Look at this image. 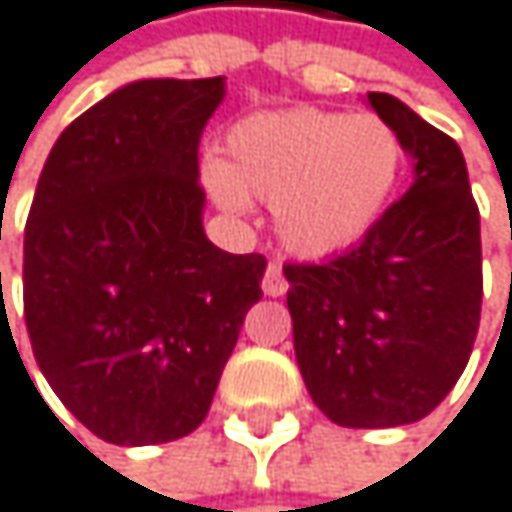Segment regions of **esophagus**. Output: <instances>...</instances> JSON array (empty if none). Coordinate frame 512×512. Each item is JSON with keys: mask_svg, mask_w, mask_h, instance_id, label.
Segmentation results:
<instances>
[{"mask_svg": "<svg viewBox=\"0 0 512 512\" xmlns=\"http://www.w3.org/2000/svg\"><path fill=\"white\" fill-rule=\"evenodd\" d=\"M286 289H289V280L283 277L280 262H268V268L262 274V292L271 295V298H277V295H286Z\"/></svg>", "mask_w": 512, "mask_h": 512, "instance_id": "34e87169", "label": "esophagus"}]
</instances>
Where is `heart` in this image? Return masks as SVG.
Here are the masks:
<instances>
[{"label": "heart", "instance_id": "b5f03b06", "mask_svg": "<svg viewBox=\"0 0 512 512\" xmlns=\"http://www.w3.org/2000/svg\"><path fill=\"white\" fill-rule=\"evenodd\" d=\"M404 174V141L377 114L292 108L241 120L226 162L202 168L223 211L274 205L280 241L307 259L344 253L383 220Z\"/></svg>", "mask_w": 512, "mask_h": 512}]
</instances>
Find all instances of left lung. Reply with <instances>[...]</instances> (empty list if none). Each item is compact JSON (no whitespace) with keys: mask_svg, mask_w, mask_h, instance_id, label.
<instances>
[{"mask_svg":"<svg viewBox=\"0 0 512 512\" xmlns=\"http://www.w3.org/2000/svg\"><path fill=\"white\" fill-rule=\"evenodd\" d=\"M368 102L398 129L413 186L359 247L283 265L304 386L344 428L428 416L471 359L483 304L480 211L459 144L389 93Z\"/></svg>","mask_w":512,"mask_h":512,"instance_id":"8db88e82","label":"left lung"}]
</instances>
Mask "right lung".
<instances>
[{
    "instance_id": "right-lung-1",
    "label": "right lung",
    "mask_w": 512,
    "mask_h": 512,
    "mask_svg": "<svg viewBox=\"0 0 512 512\" xmlns=\"http://www.w3.org/2000/svg\"><path fill=\"white\" fill-rule=\"evenodd\" d=\"M223 78L135 81L66 126L23 238V316L50 389L96 437L168 443L208 416L262 253L202 229V129Z\"/></svg>"
}]
</instances>
